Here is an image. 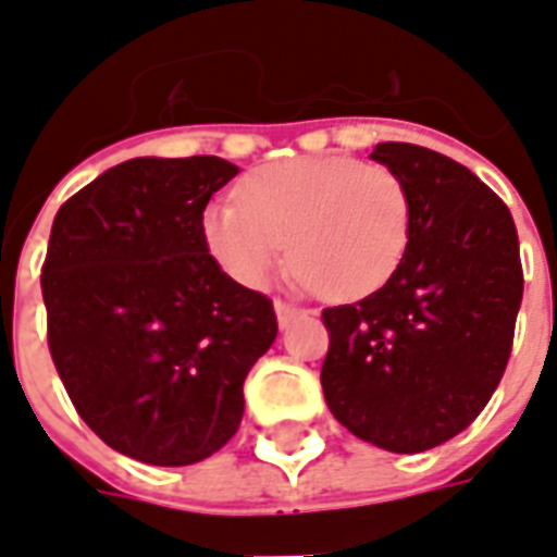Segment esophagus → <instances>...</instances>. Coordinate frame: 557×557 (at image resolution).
<instances>
[{
  "instance_id": "esophagus-1",
  "label": "esophagus",
  "mask_w": 557,
  "mask_h": 557,
  "mask_svg": "<svg viewBox=\"0 0 557 557\" xmlns=\"http://www.w3.org/2000/svg\"><path fill=\"white\" fill-rule=\"evenodd\" d=\"M274 313H277L280 327H286L292 322V319H298V315H304V313H307V310H298V307H292V304L277 301V304H274Z\"/></svg>"
}]
</instances>
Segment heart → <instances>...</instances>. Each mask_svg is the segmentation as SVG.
<instances>
[{"label":"heart","mask_w":557,"mask_h":557,"mask_svg":"<svg viewBox=\"0 0 557 557\" xmlns=\"http://www.w3.org/2000/svg\"><path fill=\"white\" fill-rule=\"evenodd\" d=\"M238 202L199 218L206 253L247 289L289 253L301 289L351 301L397 274L411 238V199L397 172L358 158H295L250 172Z\"/></svg>","instance_id":"b5f03b06"}]
</instances>
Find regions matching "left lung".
<instances>
[{"label":"left lung","mask_w":557,"mask_h":557,"mask_svg":"<svg viewBox=\"0 0 557 557\" xmlns=\"http://www.w3.org/2000/svg\"><path fill=\"white\" fill-rule=\"evenodd\" d=\"M370 158L409 190V250L382 289L322 313V391L351 435L420 454L466 430L502 382L522 304L519 238L462 163L411 143H379Z\"/></svg>","instance_id":"obj_1"}]
</instances>
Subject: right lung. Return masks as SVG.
Returning <instances> with one entry per match:
<instances>
[{
	"label": "right lung",
	"mask_w": 557,
	"mask_h": 557,
	"mask_svg": "<svg viewBox=\"0 0 557 557\" xmlns=\"http://www.w3.org/2000/svg\"><path fill=\"white\" fill-rule=\"evenodd\" d=\"M235 175L211 154L134 158L53 220L41 292L59 379L101 442L148 466L218 454L277 337L271 301L223 274L199 235Z\"/></svg>",
	"instance_id": "add662e5"
}]
</instances>
